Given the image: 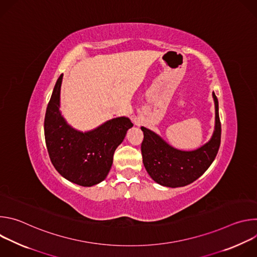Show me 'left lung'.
<instances>
[{
	"label": "left lung",
	"instance_id": "left-lung-1",
	"mask_svg": "<svg viewBox=\"0 0 257 257\" xmlns=\"http://www.w3.org/2000/svg\"><path fill=\"white\" fill-rule=\"evenodd\" d=\"M215 105V128L211 139L193 152L173 149L153 131L141 127L142 162L149 175L159 184L182 187L198 179L211 165L221 144L222 127L218 116V101L212 92Z\"/></svg>",
	"mask_w": 257,
	"mask_h": 257
}]
</instances>
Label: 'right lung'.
<instances>
[{
    "label": "right lung",
    "instance_id": "add662e5",
    "mask_svg": "<svg viewBox=\"0 0 257 257\" xmlns=\"http://www.w3.org/2000/svg\"><path fill=\"white\" fill-rule=\"evenodd\" d=\"M63 74L58 78L45 117V138L55 169L64 178L89 187L105 179L116 149L133 126L128 118L109 120L90 132L72 129L59 111Z\"/></svg>",
    "mask_w": 257,
    "mask_h": 257
}]
</instances>
